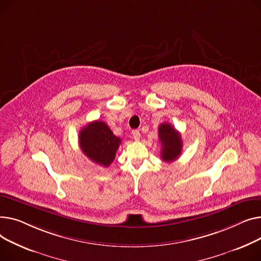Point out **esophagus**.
<instances>
[{"instance_id": "obj_1", "label": "esophagus", "mask_w": 261, "mask_h": 261, "mask_svg": "<svg viewBox=\"0 0 261 261\" xmlns=\"http://www.w3.org/2000/svg\"><path fill=\"white\" fill-rule=\"evenodd\" d=\"M133 138H134V139L136 140V141H138V140H139L140 139V132L139 130H138V129H135V130H133Z\"/></svg>"}]
</instances>
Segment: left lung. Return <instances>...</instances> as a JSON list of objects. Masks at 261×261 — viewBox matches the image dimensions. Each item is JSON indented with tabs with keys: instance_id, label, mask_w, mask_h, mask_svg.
<instances>
[{
	"instance_id": "8db88e82",
	"label": "left lung",
	"mask_w": 261,
	"mask_h": 261,
	"mask_svg": "<svg viewBox=\"0 0 261 261\" xmlns=\"http://www.w3.org/2000/svg\"><path fill=\"white\" fill-rule=\"evenodd\" d=\"M161 143V159L165 162L175 161L182 151V139L180 133L170 123H162L158 129Z\"/></svg>"
}]
</instances>
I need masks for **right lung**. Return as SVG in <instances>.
<instances>
[{"mask_svg": "<svg viewBox=\"0 0 261 261\" xmlns=\"http://www.w3.org/2000/svg\"><path fill=\"white\" fill-rule=\"evenodd\" d=\"M79 143L84 154L91 161L104 167L110 166L121 143L103 121H93L79 133Z\"/></svg>", "mask_w": 261, "mask_h": 261, "instance_id": "right-lung-1", "label": "right lung"}]
</instances>
